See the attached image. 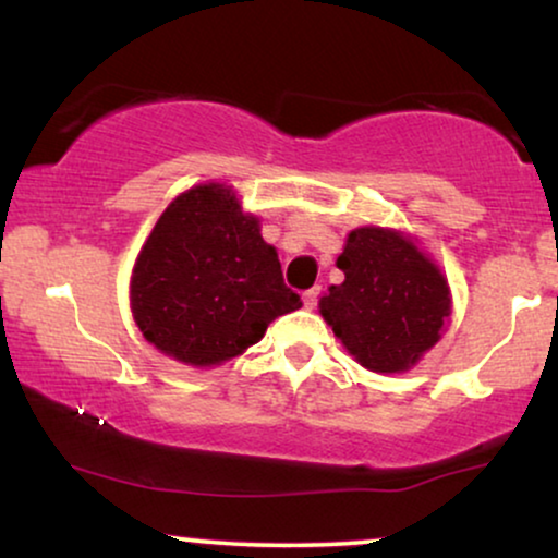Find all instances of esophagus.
Segmentation results:
<instances>
[{
  "label": "esophagus",
  "mask_w": 558,
  "mask_h": 558,
  "mask_svg": "<svg viewBox=\"0 0 558 558\" xmlns=\"http://www.w3.org/2000/svg\"><path fill=\"white\" fill-rule=\"evenodd\" d=\"M320 292H323L320 284H315V287L307 289V292H305V307L307 310H313L317 305V300H320Z\"/></svg>",
  "instance_id": "34e87169"
}]
</instances>
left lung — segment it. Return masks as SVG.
<instances>
[{
    "instance_id": "1",
    "label": "left lung",
    "mask_w": 558,
    "mask_h": 558,
    "mask_svg": "<svg viewBox=\"0 0 558 558\" xmlns=\"http://www.w3.org/2000/svg\"><path fill=\"white\" fill-rule=\"evenodd\" d=\"M338 269L345 279L323 296L320 315L361 366L404 372L438 343L451 296L415 243L395 230L356 228Z\"/></svg>"
}]
</instances>
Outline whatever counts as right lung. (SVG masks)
Listing matches in <instances>:
<instances>
[{"mask_svg":"<svg viewBox=\"0 0 558 558\" xmlns=\"http://www.w3.org/2000/svg\"><path fill=\"white\" fill-rule=\"evenodd\" d=\"M133 317L166 356L213 366L262 341L302 307L258 220L222 184L179 194L158 217L130 281Z\"/></svg>","mask_w":558,"mask_h":558,"instance_id":"right-lung-1","label":"right lung"}]
</instances>
